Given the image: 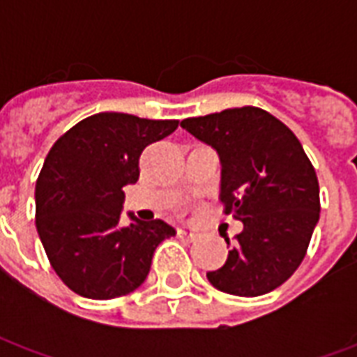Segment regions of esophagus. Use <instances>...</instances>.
<instances>
[{
    "label": "esophagus",
    "mask_w": 357,
    "mask_h": 357,
    "mask_svg": "<svg viewBox=\"0 0 357 357\" xmlns=\"http://www.w3.org/2000/svg\"><path fill=\"white\" fill-rule=\"evenodd\" d=\"M178 237L183 241H195L197 239V233L187 231V229H178Z\"/></svg>",
    "instance_id": "1"
}]
</instances>
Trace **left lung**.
Wrapping results in <instances>:
<instances>
[{
  "label": "left lung",
  "mask_w": 357,
  "mask_h": 357,
  "mask_svg": "<svg viewBox=\"0 0 357 357\" xmlns=\"http://www.w3.org/2000/svg\"><path fill=\"white\" fill-rule=\"evenodd\" d=\"M181 128L218 151L220 201L245 225L227 262L206 273L208 281L235 296L271 292L302 264L319 220V183L310 158L296 135L258 107L185 118Z\"/></svg>",
  "instance_id": "left-lung-1"
}]
</instances>
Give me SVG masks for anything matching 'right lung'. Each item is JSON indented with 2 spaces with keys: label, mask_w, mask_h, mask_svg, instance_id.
<instances>
[{
  "label": "right lung",
  "mask_w": 357,
  "mask_h": 357,
  "mask_svg": "<svg viewBox=\"0 0 357 357\" xmlns=\"http://www.w3.org/2000/svg\"><path fill=\"white\" fill-rule=\"evenodd\" d=\"M179 120L99 112L63 133L36 181V227L51 268L80 296L130 294L149 275L155 248L176 229L162 220L120 225L124 189L139 179L143 149Z\"/></svg>",
  "instance_id": "obj_1"
}]
</instances>
